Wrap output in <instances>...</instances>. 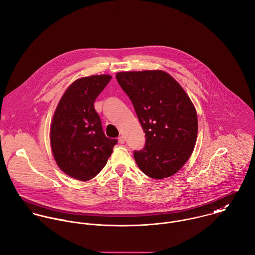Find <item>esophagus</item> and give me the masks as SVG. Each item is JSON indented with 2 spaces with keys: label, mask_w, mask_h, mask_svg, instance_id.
I'll use <instances>...</instances> for the list:
<instances>
[{
  "label": "esophagus",
  "mask_w": 255,
  "mask_h": 255,
  "mask_svg": "<svg viewBox=\"0 0 255 255\" xmlns=\"http://www.w3.org/2000/svg\"><path fill=\"white\" fill-rule=\"evenodd\" d=\"M119 142L121 143V144H123V143H125V137L122 135V136H120L119 137Z\"/></svg>",
  "instance_id": "obj_1"
}]
</instances>
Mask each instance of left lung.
Segmentation results:
<instances>
[{
  "mask_svg": "<svg viewBox=\"0 0 255 255\" xmlns=\"http://www.w3.org/2000/svg\"><path fill=\"white\" fill-rule=\"evenodd\" d=\"M116 78L145 132L143 149L133 153L137 166L153 179L174 175L188 161L197 140V112L189 96L162 70L119 72Z\"/></svg>",
  "mask_w": 255,
  "mask_h": 255,
  "instance_id": "obj_1",
  "label": "left lung"
}]
</instances>
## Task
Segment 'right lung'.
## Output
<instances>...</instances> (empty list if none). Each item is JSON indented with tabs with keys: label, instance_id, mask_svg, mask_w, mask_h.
Wrapping results in <instances>:
<instances>
[{
	"label": "right lung",
	"instance_id": "obj_1",
	"mask_svg": "<svg viewBox=\"0 0 255 255\" xmlns=\"http://www.w3.org/2000/svg\"><path fill=\"white\" fill-rule=\"evenodd\" d=\"M112 76L93 75L74 81L63 94L50 126V144L58 167L80 181L105 167L117 139L107 137L94 103Z\"/></svg>",
	"mask_w": 255,
	"mask_h": 255
}]
</instances>
